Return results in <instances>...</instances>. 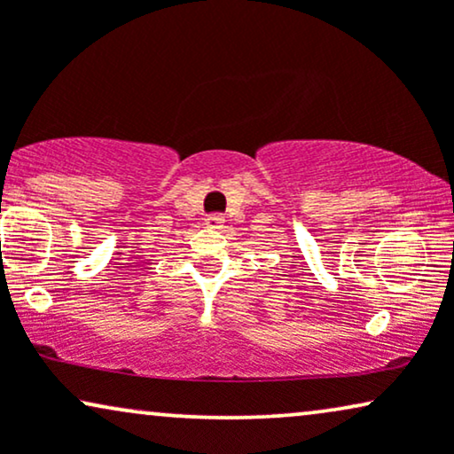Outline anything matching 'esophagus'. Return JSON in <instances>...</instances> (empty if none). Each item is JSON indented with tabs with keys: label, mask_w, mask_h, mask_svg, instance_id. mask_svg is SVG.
<instances>
[{
	"label": "esophagus",
	"mask_w": 454,
	"mask_h": 454,
	"mask_svg": "<svg viewBox=\"0 0 454 454\" xmlns=\"http://www.w3.org/2000/svg\"><path fill=\"white\" fill-rule=\"evenodd\" d=\"M223 223H225V219H223L221 215H208V216H206V225L213 227V229H221Z\"/></svg>",
	"instance_id": "obj_1"
}]
</instances>
